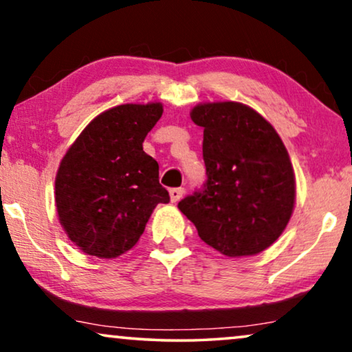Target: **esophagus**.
I'll return each mask as SVG.
<instances>
[{
	"mask_svg": "<svg viewBox=\"0 0 352 352\" xmlns=\"http://www.w3.org/2000/svg\"><path fill=\"white\" fill-rule=\"evenodd\" d=\"M184 195V189L182 187H173L170 189V197H171V201H177L181 200V197Z\"/></svg>",
	"mask_w": 352,
	"mask_h": 352,
	"instance_id": "esophagus-1",
	"label": "esophagus"
}]
</instances>
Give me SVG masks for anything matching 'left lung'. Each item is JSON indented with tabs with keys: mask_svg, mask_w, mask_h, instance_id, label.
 I'll use <instances>...</instances> for the list:
<instances>
[{
	"mask_svg": "<svg viewBox=\"0 0 352 352\" xmlns=\"http://www.w3.org/2000/svg\"><path fill=\"white\" fill-rule=\"evenodd\" d=\"M190 117L204 126L206 181L177 208L226 256L263 252L287 228L295 204V175L282 139L239 102L197 105Z\"/></svg>",
	"mask_w": 352,
	"mask_h": 352,
	"instance_id": "left-lung-1",
	"label": "left lung"
}]
</instances>
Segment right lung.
I'll return each mask as SVG.
<instances>
[{"label": "right lung", "instance_id": "obj_1", "mask_svg": "<svg viewBox=\"0 0 352 352\" xmlns=\"http://www.w3.org/2000/svg\"><path fill=\"white\" fill-rule=\"evenodd\" d=\"M160 104H124L100 113L62 158L56 176L60 224L91 256L117 258L141 237L153 208L170 194L158 163L142 151Z\"/></svg>", "mask_w": 352, "mask_h": 352}]
</instances>
